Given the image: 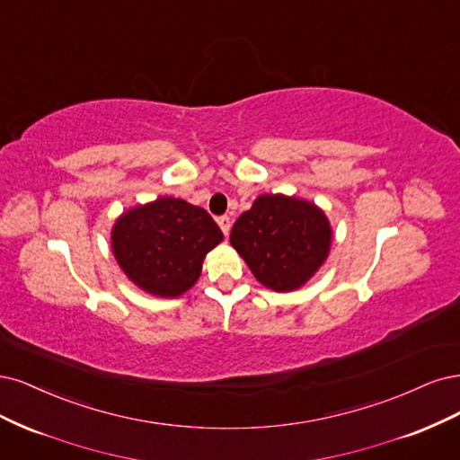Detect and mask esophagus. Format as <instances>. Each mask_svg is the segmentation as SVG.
<instances>
[{
  "instance_id": "esophagus-1",
  "label": "esophagus",
  "mask_w": 460,
  "mask_h": 460,
  "mask_svg": "<svg viewBox=\"0 0 460 460\" xmlns=\"http://www.w3.org/2000/svg\"><path fill=\"white\" fill-rule=\"evenodd\" d=\"M217 226L221 227V231H224V234L227 236L229 229H231V219L227 216H221V217H217Z\"/></svg>"
}]
</instances>
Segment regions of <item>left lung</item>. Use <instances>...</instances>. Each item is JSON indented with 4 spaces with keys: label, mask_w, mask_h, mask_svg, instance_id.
<instances>
[{
    "label": "left lung",
    "mask_w": 460,
    "mask_h": 460,
    "mask_svg": "<svg viewBox=\"0 0 460 460\" xmlns=\"http://www.w3.org/2000/svg\"><path fill=\"white\" fill-rule=\"evenodd\" d=\"M332 229L315 204L261 195L234 221L231 244L263 287L290 292L305 285L327 260Z\"/></svg>",
    "instance_id": "left-lung-1"
}]
</instances>
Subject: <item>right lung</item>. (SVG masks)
<instances>
[{"label": "right lung", "mask_w": 460, "mask_h": 460, "mask_svg": "<svg viewBox=\"0 0 460 460\" xmlns=\"http://www.w3.org/2000/svg\"><path fill=\"white\" fill-rule=\"evenodd\" d=\"M111 236L131 283L162 298H177L195 285L206 254L224 241L208 212L172 197L128 210Z\"/></svg>", "instance_id": "1"}]
</instances>
